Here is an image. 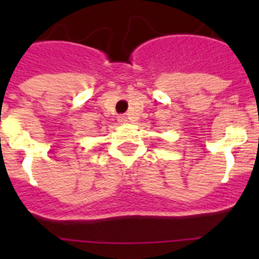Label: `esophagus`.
<instances>
[{
	"instance_id": "esophagus-1",
	"label": "esophagus",
	"mask_w": 259,
	"mask_h": 259,
	"mask_svg": "<svg viewBox=\"0 0 259 259\" xmlns=\"http://www.w3.org/2000/svg\"><path fill=\"white\" fill-rule=\"evenodd\" d=\"M118 121L121 122V123H127V121H129V119H127V117H126V115H119V117H118Z\"/></svg>"
}]
</instances>
